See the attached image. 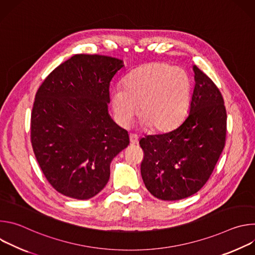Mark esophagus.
Returning <instances> with one entry per match:
<instances>
[{"label": "esophagus", "instance_id": "34e87169", "mask_svg": "<svg viewBox=\"0 0 255 255\" xmlns=\"http://www.w3.org/2000/svg\"><path fill=\"white\" fill-rule=\"evenodd\" d=\"M129 139H130V144L131 145H134V144L138 143V136L135 135V134H130Z\"/></svg>", "mask_w": 255, "mask_h": 255}]
</instances>
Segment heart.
<instances>
[{
    "mask_svg": "<svg viewBox=\"0 0 255 255\" xmlns=\"http://www.w3.org/2000/svg\"><path fill=\"white\" fill-rule=\"evenodd\" d=\"M191 80L187 71L164 62H151L131 71L123 88L111 94L115 120L127 127L137 113L143 126L165 133L176 128L188 113Z\"/></svg>",
    "mask_w": 255,
    "mask_h": 255,
    "instance_id": "obj_1",
    "label": "heart"
}]
</instances>
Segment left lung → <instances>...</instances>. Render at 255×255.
I'll use <instances>...</instances> for the list:
<instances>
[{
    "label": "left lung",
    "instance_id": "left-lung-1",
    "mask_svg": "<svg viewBox=\"0 0 255 255\" xmlns=\"http://www.w3.org/2000/svg\"><path fill=\"white\" fill-rule=\"evenodd\" d=\"M190 113L175 129L141 138V175L152 196L188 198L207 183L226 139L227 114L221 92L196 65Z\"/></svg>",
    "mask_w": 255,
    "mask_h": 255
}]
</instances>
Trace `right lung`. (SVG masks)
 <instances>
[{"mask_svg":"<svg viewBox=\"0 0 255 255\" xmlns=\"http://www.w3.org/2000/svg\"><path fill=\"white\" fill-rule=\"evenodd\" d=\"M123 61L76 54L39 87L31 114V143L48 183L60 194L88 200L110 178L113 158L129 135L109 115L110 83Z\"/></svg>","mask_w":255,"mask_h":255,"instance_id":"add662e5","label":"right lung"}]
</instances>
